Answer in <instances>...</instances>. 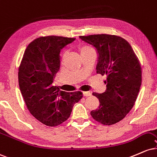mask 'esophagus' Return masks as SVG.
<instances>
[{
	"label": "esophagus",
	"mask_w": 157,
	"mask_h": 157,
	"mask_svg": "<svg viewBox=\"0 0 157 157\" xmlns=\"http://www.w3.org/2000/svg\"><path fill=\"white\" fill-rule=\"evenodd\" d=\"M84 95L85 97H88V96H90V95H91V93H90V92H89V91H86V92H84Z\"/></svg>",
	"instance_id": "obj_1"
}]
</instances>
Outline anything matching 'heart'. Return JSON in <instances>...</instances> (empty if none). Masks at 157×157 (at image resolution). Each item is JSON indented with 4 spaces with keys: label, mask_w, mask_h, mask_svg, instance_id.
<instances>
[{
    "label": "heart",
    "mask_w": 157,
    "mask_h": 157,
    "mask_svg": "<svg viewBox=\"0 0 157 157\" xmlns=\"http://www.w3.org/2000/svg\"><path fill=\"white\" fill-rule=\"evenodd\" d=\"M90 50H92V49L89 47H84L82 49V52H84V51H90Z\"/></svg>",
    "instance_id": "heart-1"
}]
</instances>
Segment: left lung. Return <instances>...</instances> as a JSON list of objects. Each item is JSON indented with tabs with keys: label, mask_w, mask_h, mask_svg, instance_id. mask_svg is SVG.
<instances>
[{
	"label": "left lung",
	"mask_w": 157,
	"mask_h": 157,
	"mask_svg": "<svg viewBox=\"0 0 157 157\" xmlns=\"http://www.w3.org/2000/svg\"><path fill=\"white\" fill-rule=\"evenodd\" d=\"M97 51L96 73L106 75V90L93 93L100 105L90 112L94 120L113 125L126 117L135 103L142 83L140 64L126 40L109 34L79 36Z\"/></svg>",
	"instance_id": "8db88e82"
}]
</instances>
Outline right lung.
Wrapping results in <instances>:
<instances>
[{
  "label": "right lung",
  "mask_w": 157,
  "mask_h": 157,
  "mask_svg": "<svg viewBox=\"0 0 157 157\" xmlns=\"http://www.w3.org/2000/svg\"><path fill=\"white\" fill-rule=\"evenodd\" d=\"M75 38L40 36L28 45L18 72L20 92L30 113L48 126L61 124L71 115L80 91L67 93L53 86L60 67L61 50Z\"/></svg>",
  "instance_id": "right-lung-1"
}]
</instances>
